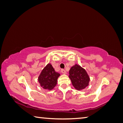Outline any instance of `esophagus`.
Returning <instances> with one entry per match:
<instances>
[{
    "label": "esophagus",
    "mask_w": 123,
    "mask_h": 123,
    "mask_svg": "<svg viewBox=\"0 0 123 123\" xmlns=\"http://www.w3.org/2000/svg\"><path fill=\"white\" fill-rule=\"evenodd\" d=\"M61 72H62V73H63V74H66V71L65 70V69H62L61 70Z\"/></svg>",
    "instance_id": "34e87169"
}]
</instances>
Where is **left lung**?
I'll use <instances>...</instances> for the list:
<instances>
[{
    "mask_svg": "<svg viewBox=\"0 0 123 123\" xmlns=\"http://www.w3.org/2000/svg\"><path fill=\"white\" fill-rule=\"evenodd\" d=\"M69 74L72 85L77 90H82L88 85L90 79L86 70L80 66L75 65L72 67Z\"/></svg>",
    "mask_w": 123,
    "mask_h": 123,
    "instance_id": "1",
    "label": "left lung"
}]
</instances>
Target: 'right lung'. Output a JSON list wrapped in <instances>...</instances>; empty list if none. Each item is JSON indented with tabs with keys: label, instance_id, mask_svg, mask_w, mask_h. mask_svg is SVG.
<instances>
[{
	"label": "right lung",
	"instance_id": "add662e5",
	"mask_svg": "<svg viewBox=\"0 0 123 123\" xmlns=\"http://www.w3.org/2000/svg\"><path fill=\"white\" fill-rule=\"evenodd\" d=\"M60 74L56 72L52 65L48 64L44 68L38 77L39 83L43 89L52 90L57 84Z\"/></svg>",
	"mask_w": 123,
	"mask_h": 123
}]
</instances>
